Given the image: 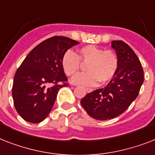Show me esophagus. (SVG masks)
Masks as SVG:
<instances>
[{
  "mask_svg": "<svg viewBox=\"0 0 155 155\" xmlns=\"http://www.w3.org/2000/svg\"><path fill=\"white\" fill-rule=\"evenodd\" d=\"M86 91H87V92L90 93V92H91V91H92V89H91V88H87V89H86Z\"/></svg>",
  "mask_w": 155,
  "mask_h": 155,
  "instance_id": "1",
  "label": "esophagus"
}]
</instances>
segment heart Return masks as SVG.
<instances>
[{
  "label": "heart",
  "mask_w": 155,
  "mask_h": 155,
  "mask_svg": "<svg viewBox=\"0 0 155 155\" xmlns=\"http://www.w3.org/2000/svg\"><path fill=\"white\" fill-rule=\"evenodd\" d=\"M82 64H87V72L74 76L75 84L95 86L99 81L105 84L110 81L119 69V60L111 50H104L95 45H86L79 49V56L73 51H67L61 60L62 68L68 76H73L80 71Z\"/></svg>",
  "instance_id": "b5f03b06"
}]
</instances>
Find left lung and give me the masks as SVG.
I'll list each match as a JSON object with an SVG mask.
<instances>
[{
    "label": "left lung",
    "mask_w": 155,
    "mask_h": 155,
    "mask_svg": "<svg viewBox=\"0 0 155 155\" xmlns=\"http://www.w3.org/2000/svg\"><path fill=\"white\" fill-rule=\"evenodd\" d=\"M111 47L119 60L116 75L104 88L88 93L80 104L97 120H107L125 111L139 95L144 73L139 59L131 48L122 41H113Z\"/></svg>",
    "instance_id": "1"
}]
</instances>
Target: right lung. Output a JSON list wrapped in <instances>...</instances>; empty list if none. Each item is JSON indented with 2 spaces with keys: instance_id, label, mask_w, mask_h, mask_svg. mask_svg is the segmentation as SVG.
<instances>
[{
  "instance_id": "add662e5",
  "label": "right lung",
  "mask_w": 155,
  "mask_h": 155,
  "mask_svg": "<svg viewBox=\"0 0 155 155\" xmlns=\"http://www.w3.org/2000/svg\"><path fill=\"white\" fill-rule=\"evenodd\" d=\"M79 42L52 36L34 48L16 70L12 95L16 111L25 121L38 123L52 109L58 91L68 78L61 66L64 54Z\"/></svg>"
}]
</instances>
